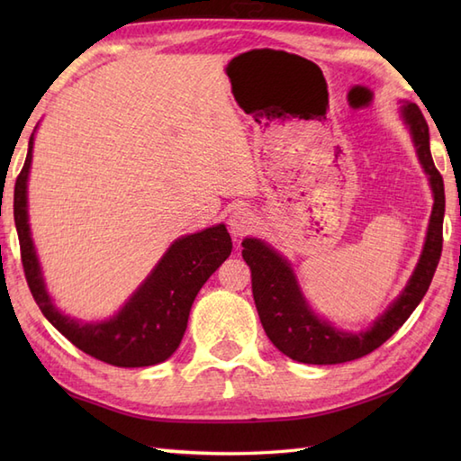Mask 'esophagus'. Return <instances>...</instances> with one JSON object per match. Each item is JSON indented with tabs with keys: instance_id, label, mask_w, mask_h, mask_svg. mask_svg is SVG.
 Listing matches in <instances>:
<instances>
[{
	"instance_id": "1",
	"label": "esophagus",
	"mask_w": 461,
	"mask_h": 461,
	"mask_svg": "<svg viewBox=\"0 0 461 461\" xmlns=\"http://www.w3.org/2000/svg\"><path fill=\"white\" fill-rule=\"evenodd\" d=\"M253 228H256V215L249 210H236L230 215V230L236 238L246 236Z\"/></svg>"
}]
</instances>
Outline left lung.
Masks as SVG:
<instances>
[{"instance_id":"8db88e82","label":"left lung","mask_w":461,"mask_h":461,"mask_svg":"<svg viewBox=\"0 0 461 461\" xmlns=\"http://www.w3.org/2000/svg\"><path fill=\"white\" fill-rule=\"evenodd\" d=\"M400 113L412 134L418 160L432 185L434 208L429 215L422 256H420L412 277H410L402 295L384 311V315L372 322L368 330L352 335V332L330 327L327 321L319 319L309 309L297 285L295 273L277 251H273L261 240L248 238L241 243V256L251 269V291L261 325L273 345L293 360L305 362V365H340V362L370 355L404 325L432 283L444 241V180L434 166L432 152H429V132L422 111L414 103H404L400 106Z\"/></svg>"}]
</instances>
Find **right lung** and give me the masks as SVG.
I'll return each mask as SVG.
<instances>
[{
    "label": "right lung",
    "mask_w": 461,
    "mask_h": 461,
    "mask_svg": "<svg viewBox=\"0 0 461 461\" xmlns=\"http://www.w3.org/2000/svg\"><path fill=\"white\" fill-rule=\"evenodd\" d=\"M33 134L15 180L14 218L29 291L45 319L86 355L121 368L152 366L174 355L188 327L192 303L212 273L230 258L231 238L225 225H213L176 240L129 303L109 321L81 322L63 315L45 289L27 223V176Z\"/></svg>",
    "instance_id": "obj_1"
}]
</instances>
